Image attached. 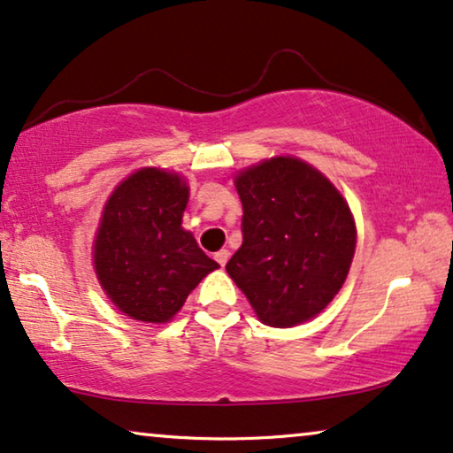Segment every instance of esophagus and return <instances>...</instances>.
<instances>
[{
	"mask_svg": "<svg viewBox=\"0 0 453 453\" xmlns=\"http://www.w3.org/2000/svg\"><path fill=\"white\" fill-rule=\"evenodd\" d=\"M228 257H231V253H228V250H220V251H216V253H214L216 264H219L220 268H225L226 262H228Z\"/></svg>",
	"mask_w": 453,
	"mask_h": 453,
	"instance_id": "34e87169",
	"label": "esophagus"
}]
</instances>
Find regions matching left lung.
<instances>
[{
  "label": "left lung",
  "instance_id": "left-lung-1",
  "mask_svg": "<svg viewBox=\"0 0 453 453\" xmlns=\"http://www.w3.org/2000/svg\"><path fill=\"white\" fill-rule=\"evenodd\" d=\"M243 245L226 272L257 318L288 327L311 319L342 288L357 231L338 189L299 158L278 157L237 177Z\"/></svg>",
  "mask_w": 453,
  "mask_h": 453
}]
</instances>
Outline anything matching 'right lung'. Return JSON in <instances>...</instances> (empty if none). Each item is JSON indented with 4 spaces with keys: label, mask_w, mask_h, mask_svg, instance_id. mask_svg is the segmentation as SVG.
I'll list each match as a JSON object with an SVG mask.
<instances>
[{
    "label": "right lung",
    "mask_w": 453,
    "mask_h": 453,
    "mask_svg": "<svg viewBox=\"0 0 453 453\" xmlns=\"http://www.w3.org/2000/svg\"><path fill=\"white\" fill-rule=\"evenodd\" d=\"M189 189L181 177L142 169L109 197L95 241L96 276L129 318L165 324L188 295L219 268L183 231Z\"/></svg>",
    "instance_id": "obj_1"
}]
</instances>
